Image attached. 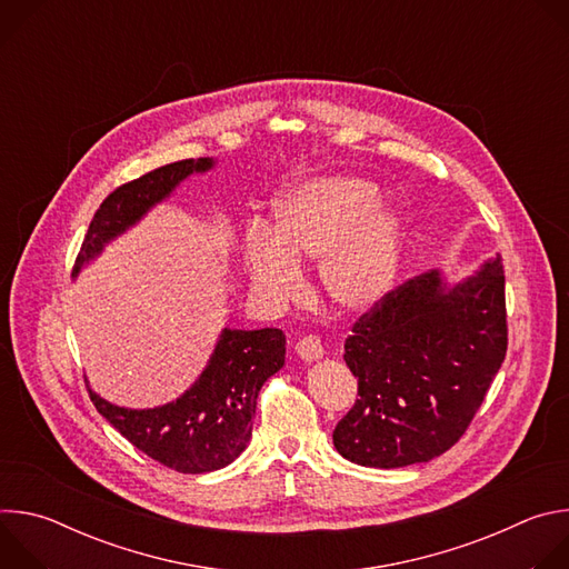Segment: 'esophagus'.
Returning a JSON list of instances; mask_svg holds the SVG:
<instances>
[{
  "mask_svg": "<svg viewBox=\"0 0 569 569\" xmlns=\"http://www.w3.org/2000/svg\"><path fill=\"white\" fill-rule=\"evenodd\" d=\"M295 351L297 356L303 360V362H315L323 356V347H321V340L315 338V336H306L301 338L297 345H295Z\"/></svg>",
  "mask_w": 569,
  "mask_h": 569,
  "instance_id": "1",
  "label": "esophagus"
}]
</instances>
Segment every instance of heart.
<instances>
[{
	"instance_id": "obj_1",
	"label": "heart",
	"mask_w": 569,
	"mask_h": 569,
	"mask_svg": "<svg viewBox=\"0 0 569 569\" xmlns=\"http://www.w3.org/2000/svg\"><path fill=\"white\" fill-rule=\"evenodd\" d=\"M274 227L254 222L240 261L254 295L283 306L303 290L301 261H319L327 297L347 312L373 310L396 288L405 257V222L380 202L373 182L353 176L317 178L272 202Z\"/></svg>"
}]
</instances>
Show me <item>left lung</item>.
I'll use <instances>...</instances> for the list:
<instances>
[{"label": "left lung", "instance_id": "obj_1", "mask_svg": "<svg viewBox=\"0 0 569 569\" xmlns=\"http://www.w3.org/2000/svg\"><path fill=\"white\" fill-rule=\"evenodd\" d=\"M505 356L500 254L457 283L439 270L405 281L345 342L360 398L336 426V450L367 468L443 455L470 426Z\"/></svg>", "mask_w": 569, "mask_h": 569}]
</instances>
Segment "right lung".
Wrapping results in <instances>:
<instances>
[{"instance_id": "add662e5", "label": "right lung", "mask_w": 569, "mask_h": 569, "mask_svg": "<svg viewBox=\"0 0 569 569\" xmlns=\"http://www.w3.org/2000/svg\"><path fill=\"white\" fill-rule=\"evenodd\" d=\"M213 164L211 157L182 159L114 189L90 222L71 277L94 261L110 240L167 200L182 180L207 173ZM283 362V331L222 329L209 365L173 402L150 410H128L92 389L88 391L99 415L143 455L178 472L200 475L224 468L248 448L259 391Z\"/></svg>"}]
</instances>
